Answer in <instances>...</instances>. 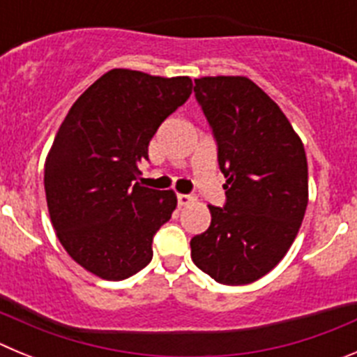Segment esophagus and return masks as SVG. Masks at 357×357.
<instances>
[{
    "label": "esophagus",
    "mask_w": 357,
    "mask_h": 357,
    "mask_svg": "<svg viewBox=\"0 0 357 357\" xmlns=\"http://www.w3.org/2000/svg\"><path fill=\"white\" fill-rule=\"evenodd\" d=\"M176 200H178V206L184 207V206H188V204H191V202H193V197H191V195L178 193V195H176Z\"/></svg>",
    "instance_id": "esophagus-1"
}]
</instances>
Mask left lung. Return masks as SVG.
Returning <instances> with one entry per match:
<instances>
[{
  "mask_svg": "<svg viewBox=\"0 0 357 357\" xmlns=\"http://www.w3.org/2000/svg\"><path fill=\"white\" fill-rule=\"evenodd\" d=\"M195 94L213 127L225 207L191 239V259L216 282L250 284L280 263L309 200L302 139L280 107L247 77H202Z\"/></svg>",
  "mask_w": 357,
  "mask_h": 357,
  "instance_id": "8db88e82",
  "label": "left lung"
}]
</instances>
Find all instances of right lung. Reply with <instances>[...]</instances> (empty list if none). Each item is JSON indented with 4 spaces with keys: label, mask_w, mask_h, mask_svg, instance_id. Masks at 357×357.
Wrapping results in <instances>:
<instances>
[{
    "label": "right lung",
    "mask_w": 357,
    "mask_h": 357,
    "mask_svg": "<svg viewBox=\"0 0 357 357\" xmlns=\"http://www.w3.org/2000/svg\"><path fill=\"white\" fill-rule=\"evenodd\" d=\"M193 91L189 77L112 69L98 78L56 132L44 162L55 234L73 261L123 280L151 261V239L176 207L172 189L137 182L160 123Z\"/></svg>",
    "instance_id": "add662e5"
}]
</instances>
